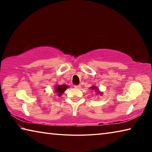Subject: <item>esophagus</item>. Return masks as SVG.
<instances>
[{"label": "esophagus", "mask_w": 152, "mask_h": 152, "mask_svg": "<svg viewBox=\"0 0 152 152\" xmlns=\"http://www.w3.org/2000/svg\"><path fill=\"white\" fill-rule=\"evenodd\" d=\"M74 88H76V89H80L81 88V86L80 85H75V86H74Z\"/></svg>", "instance_id": "34e87169"}]
</instances>
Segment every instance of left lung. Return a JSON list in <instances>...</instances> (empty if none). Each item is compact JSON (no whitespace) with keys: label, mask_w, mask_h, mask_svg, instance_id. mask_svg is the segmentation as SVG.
<instances>
[{"label":"left lung","mask_w":152,"mask_h":152,"mask_svg":"<svg viewBox=\"0 0 152 152\" xmlns=\"http://www.w3.org/2000/svg\"><path fill=\"white\" fill-rule=\"evenodd\" d=\"M91 88H92V90H94V89H95V90H96V89L97 90H96V92H99V94H101V92H99V91H98V90H99V89H98V88H96V86H92V87H91Z\"/></svg>","instance_id":"1"}]
</instances>
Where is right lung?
I'll use <instances>...</instances> for the list:
<instances>
[{
	"label": "right lung",
	"instance_id": "1",
	"mask_svg": "<svg viewBox=\"0 0 152 152\" xmlns=\"http://www.w3.org/2000/svg\"><path fill=\"white\" fill-rule=\"evenodd\" d=\"M67 88H68V86L66 85V84H64V85H59L56 86V93L58 94V96H61V94H63L64 92L65 91Z\"/></svg>",
	"mask_w": 152,
	"mask_h": 152
}]
</instances>
